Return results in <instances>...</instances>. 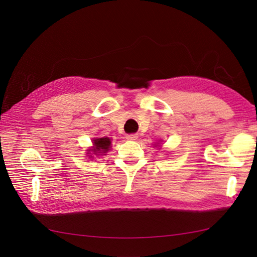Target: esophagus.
Masks as SVG:
<instances>
[{"instance_id": "obj_1", "label": "esophagus", "mask_w": 257, "mask_h": 257, "mask_svg": "<svg viewBox=\"0 0 257 257\" xmlns=\"http://www.w3.org/2000/svg\"><path fill=\"white\" fill-rule=\"evenodd\" d=\"M125 138H127L128 140H136L138 138V136L136 134H130V135H127L125 136Z\"/></svg>"}]
</instances>
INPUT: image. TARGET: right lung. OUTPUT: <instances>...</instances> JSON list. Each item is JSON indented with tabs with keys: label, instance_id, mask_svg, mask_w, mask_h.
<instances>
[{
	"label": "right lung",
	"instance_id": "obj_1",
	"mask_svg": "<svg viewBox=\"0 0 257 257\" xmlns=\"http://www.w3.org/2000/svg\"><path fill=\"white\" fill-rule=\"evenodd\" d=\"M110 139L109 138H99L94 140V146H95V151L102 152V154H106V152L110 148Z\"/></svg>",
	"mask_w": 257,
	"mask_h": 257
}]
</instances>
